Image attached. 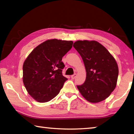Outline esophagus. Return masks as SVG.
<instances>
[{"mask_svg": "<svg viewBox=\"0 0 134 134\" xmlns=\"http://www.w3.org/2000/svg\"><path fill=\"white\" fill-rule=\"evenodd\" d=\"M76 76H77V74L75 73V74H74L73 75H72V76H71V78L72 79H75V78L76 77Z\"/></svg>", "mask_w": 134, "mask_h": 134, "instance_id": "esophagus-1", "label": "esophagus"}]
</instances>
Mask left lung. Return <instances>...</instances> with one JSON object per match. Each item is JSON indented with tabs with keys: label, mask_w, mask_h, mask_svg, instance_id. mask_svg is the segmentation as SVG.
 I'll return each instance as SVG.
<instances>
[{
	"label": "left lung",
	"mask_w": 134,
	"mask_h": 134,
	"mask_svg": "<svg viewBox=\"0 0 134 134\" xmlns=\"http://www.w3.org/2000/svg\"><path fill=\"white\" fill-rule=\"evenodd\" d=\"M73 47L82 58L86 71L85 83L77 86L79 92L89 102L104 100L116 87L119 73L116 60L96 41H77Z\"/></svg>",
	"instance_id": "1"
}]
</instances>
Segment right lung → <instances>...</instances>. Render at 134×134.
<instances>
[{
	"label": "right lung",
	"mask_w": 134,
	"mask_h": 134,
	"mask_svg": "<svg viewBox=\"0 0 134 134\" xmlns=\"http://www.w3.org/2000/svg\"><path fill=\"white\" fill-rule=\"evenodd\" d=\"M72 41L48 40L38 45L23 65V82L34 99L47 102L54 98L67 79L63 76L62 58L72 48Z\"/></svg>",
	"instance_id": "1"
}]
</instances>
